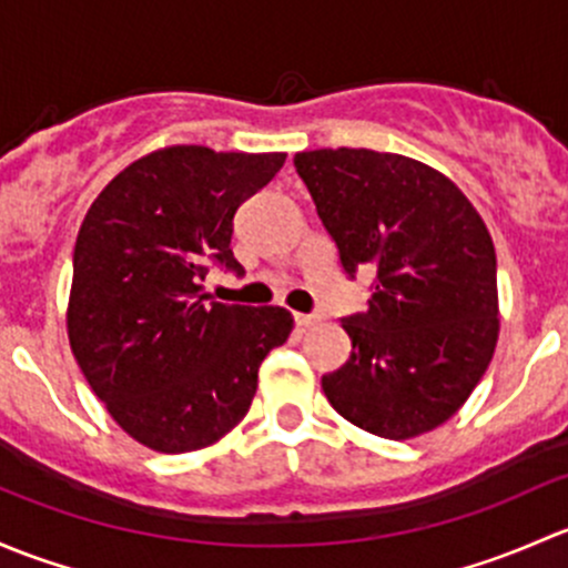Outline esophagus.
<instances>
[{"label": "esophagus", "instance_id": "34e87169", "mask_svg": "<svg viewBox=\"0 0 568 568\" xmlns=\"http://www.w3.org/2000/svg\"><path fill=\"white\" fill-rule=\"evenodd\" d=\"M320 314H295V325L297 327H312V325H317L320 323Z\"/></svg>", "mask_w": 568, "mask_h": 568}]
</instances>
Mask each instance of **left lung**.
I'll use <instances>...</instances> for the list:
<instances>
[{
	"mask_svg": "<svg viewBox=\"0 0 568 568\" xmlns=\"http://www.w3.org/2000/svg\"><path fill=\"white\" fill-rule=\"evenodd\" d=\"M295 169L344 273H377L369 308L342 323L353 353L323 377L327 402L388 440L446 424L498 344V260L487 224L446 174L407 155L308 150Z\"/></svg>",
	"mask_w": 568,
	"mask_h": 568,
	"instance_id": "left-lung-1",
	"label": "left lung"
}]
</instances>
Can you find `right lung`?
<instances>
[{
    "instance_id": "right-lung-1",
    "label": "right lung",
    "mask_w": 568,
    "mask_h": 568,
    "mask_svg": "<svg viewBox=\"0 0 568 568\" xmlns=\"http://www.w3.org/2000/svg\"><path fill=\"white\" fill-rule=\"evenodd\" d=\"M284 153L155 150L122 169L81 221L68 338L87 383L133 440L161 454L213 446L256 394L260 364L292 333L282 306L202 295L210 262L237 276L232 219Z\"/></svg>"
}]
</instances>
